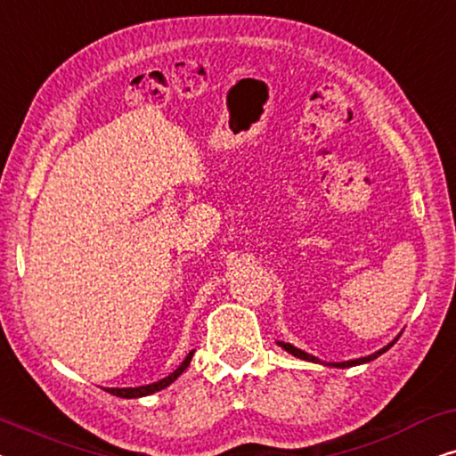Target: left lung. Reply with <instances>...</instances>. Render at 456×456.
Instances as JSON below:
<instances>
[{"label": "left lung", "instance_id": "obj_1", "mask_svg": "<svg viewBox=\"0 0 456 456\" xmlns=\"http://www.w3.org/2000/svg\"><path fill=\"white\" fill-rule=\"evenodd\" d=\"M396 342V340H395ZM395 342H390L388 346H384L382 351H378V353H373V354H367V357H361V359H353V361H345V363H332L334 367H353V365H361V363H367V361H373L376 357H379V354L382 353H386L388 351V348L395 345ZM280 346L284 348V351H289L290 354H295V357H298V359H305V361H314V363H320V359L317 357H314V354H309V353H305V351H301V348H297V346H292V345H289V342H278Z\"/></svg>", "mask_w": 456, "mask_h": 456}]
</instances>
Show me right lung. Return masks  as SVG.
<instances>
[{"label":"right lung","instance_id":"1","mask_svg":"<svg viewBox=\"0 0 456 456\" xmlns=\"http://www.w3.org/2000/svg\"><path fill=\"white\" fill-rule=\"evenodd\" d=\"M192 353L195 351H191L189 354H186V359L183 361V363L178 365V370L176 371H172L170 376L167 378H164V379H159V382H153V384H149V386H139V388H105L110 392V395H114V396H120V398H139V396H147V395H153V392H158V390H164L166 386H170L174 379H176L180 373H183L186 367H189V363H191V359H192Z\"/></svg>","mask_w":456,"mask_h":456}]
</instances>
